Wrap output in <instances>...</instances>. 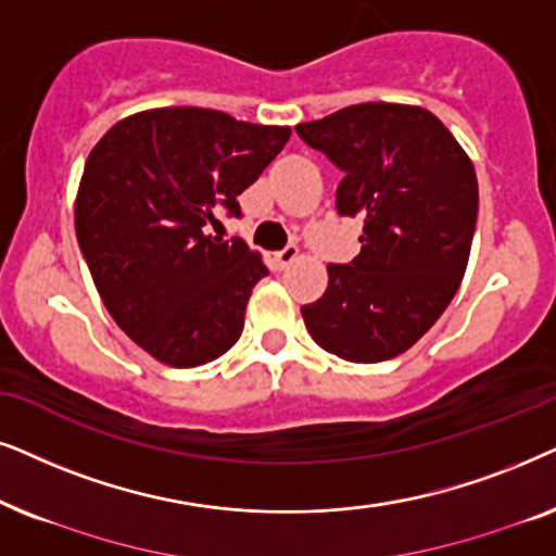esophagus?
Returning a JSON list of instances; mask_svg holds the SVG:
<instances>
[{"label":"esophagus","mask_w":556,"mask_h":556,"mask_svg":"<svg viewBox=\"0 0 556 556\" xmlns=\"http://www.w3.org/2000/svg\"><path fill=\"white\" fill-rule=\"evenodd\" d=\"M298 254H300V249L294 247V243H287L282 251H277V254H274V262H277L279 269H287V266L298 258Z\"/></svg>","instance_id":"esophagus-1"}]
</instances>
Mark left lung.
<instances>
[{
	"label": "left lung",
	"instance_id": "1",
	"mask_svg": "<svg viewBox=\"0 0 556 556\" xmlns=\"http://www.w3.org/2000/svg\"><path fill=\"white\" fill-rule=\"evenodd\" d=\"M294 129L343 173L340 216L364 220L361 254L328 264V290L302 307L309 336L353 364L394 358L460 287L478 220L472 162L432 111L404 103H355Z\"/></svg>",
	"mask_w": 556,
	"mask_h": 556
}]
</instances>
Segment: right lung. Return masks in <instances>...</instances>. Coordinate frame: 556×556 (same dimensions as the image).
Segmentation results:
<instances>
[{
    "label": "right lung",
    "mask_w": 556,
    "mask_h": 556,
    "mask_svg": "<svg viewBox=\"0 0 556 556\" xmlns=\"http://www.w3.org/2000/svg\"><path fill=\"white\" fill-rule=\"evenodd\" d=\"M290 127L236 122L198 106L116 122L88 154L76 198L78 247L109 315L160 364L224 355L266 277L247 241L208 233L220 211L282 152Z\"/></svg>",
    "instance_id": "add662e5"
}]
</instances>
